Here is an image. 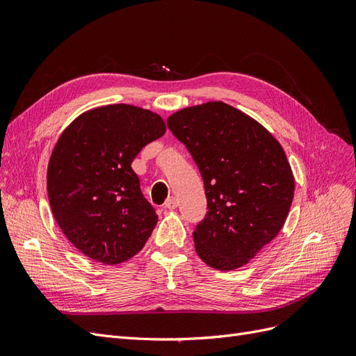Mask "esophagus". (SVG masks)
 I'll return each instance as SVG.
<instances>
[{
	"instance_id": "34e87169",
	"label": "esophagus",
	"mask_w": 356,
	"mask_h": 356,
	"mask_svg": "<svg viewBox=\"0 0 356 356\" xmlns=\"http://www.w3.org/2000/svg\"><path fill=\"white\" fill-rule=\"evenodd\" d=\"M177 207H178V202H177V199H175L174 196H170V197L166 199L165 208H168V209H175Z\"/></svg>"
}]
</instances>
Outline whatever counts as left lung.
Returning <instances> with one entry per match:
<instances>
[{
    "label": "left lung",
    "instance_id": "left-lung-1",
    "mask_svg": "<svg viewBox=\"0 0 356 356\" xmlns=\"http://www.w3.org/2000/svg\"><path fill=\"white\" fill-rule=\"evenodd\" d=\"M203 178L208 212L193 232L196 252L234 270L281 232L294 197L284 148L254 118L224 102L188 106L168 118Z\"/></svg>",
    "mask_w": 356,
    "mask_h": 356
}]
</instances>
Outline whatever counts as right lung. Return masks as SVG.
I'll return each instance as SVG.
<instances>
[{
    "label": "right lung",
    "instance_id": "1",
    "mask_svg": "<svg viewBox=\"0 0 356 356\" xmlns=\"http://www.w3.org/2000/svg\"><path fill=\"white\" fill-rule=\"evenodd\" d=\"M166 132L161 117L115 104L83 113L62 132L47 168L53 217L86 257L118 264L143 250L157 224L132 161Z\"/></svg>",
    "mask_w": 356,
    "mask_h": 356
}]
</instances>
